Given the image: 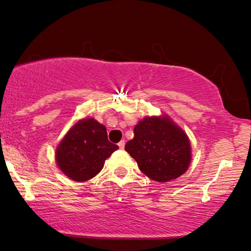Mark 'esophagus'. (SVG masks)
Returning a JSON list of instances; mask_svg holds the SVG:
<instances>
[{"label":"esophagus","mask_w":251,"mask_h":251,"mask_svg":"<svg viewBox=\"0 0 251 251\" xmlns=\"http://www.w3.org/2000/svg\"><path fill=\"white\" fill-rule=\"evenodd\" d=\"M118 147H119V149H124V147H125V141H121L118 143Z\"/></svg>","instance_id":"34e87169"}]
</instances>
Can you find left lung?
Here are the masks:
<instances>
[{"label": "left lung", "instance_id": "1", "mask_svg": "<svg viewBox=\"0 0 251 251\" xmlns=\"http://www.w3.org/2000/svg\"><path fill=\"white\" fill-rule=\"evenodd\" d=\"M125 150L142 173L159 182L180 177L192 159L188 137L167 116L147 117L138 123Z\"/></svg>", "mask_w": 251, "mask_h": 251}]
</instances>
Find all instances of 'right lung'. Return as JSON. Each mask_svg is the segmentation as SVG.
Listing matches in <instances>:
<instances>
[{
	"label": "right lung",
	"instance_id": "right-lung-1",
	"mask_svg": "<svg viewBox=\"0 0 251 251\" xmlns=\"http://www.w3.org/2000/svg\"><path fill=\"white\" fill-rule=\"evenodd\" d=\"M118 149L110 143L106 127L93 118L78 121L56 150V162L67 177L85 181L102 169L104 160Z\"/></svg>",
	"mask_w": 251,
	"mask_h": 251
}]
</instances>
